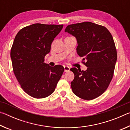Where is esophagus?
<instances>
[{"mask_svg": "<svg viewBox=\"0 0 130 130\" xmlns=\"http://www.w3.org/2000/svg\"><path fill=\"white\" fill-rule=\"evenodd\" d=\"M64 70L65 72H68L70 70V68L68 66H64Z\"/></svg>", "mask_w": 130, "mask_h": 130, "instance_id": "34e87169", "label": "esophagus"}]
</instances>
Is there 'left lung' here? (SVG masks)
Instances as JSON below:
<instances>
[{
	"instance_id": "left-lung-1",
	"label": "left lung",
	"mask_w": 130,
	"mask_h": 130,
	"mask_svg": "<svg viewBox=\"0 0 130 130\" xmlns=\"http://www.w3.org/2000/svg\"><path fill=\"white\" fill-rule=\"evenodd\" d=\"M65 31L76 38L77 52L88 67L85 71L70 69L74 74L72 91L82 99L93 100L106 91L113 78L117 60L113 37L104 26L90 22L69 25Z\"/></svg>"
}]
</instances>
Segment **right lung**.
I'll list each match as a JSON object with an SVG mask.
<instances>
[{"label":"right lung","instance_id":"right-lung-1","mask_svg":"<svg viewBox=\"0 0 130 130\" xmlns=\"http://www.w3.org/2000/svg\"><path fill=\"white\" fill-rule=\"evenodd\" d=\"M63 26L32 24L15 37L10 54L13 71L22 89L32 98H45L53 93L64 71L62 65L50 67L44 62Z\"/></svg>","mask_w":130,"mask_h":130}]
</instances>
